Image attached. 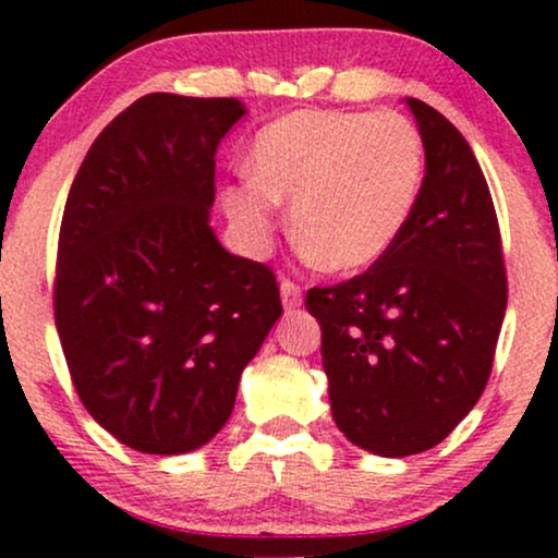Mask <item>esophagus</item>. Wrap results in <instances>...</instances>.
Segmentation results:
<instances>
[{"instance_id": "esophagus-1", "label": "esophagus", "mask_w": 558, "mask_h": 558, "mask_svg": "<svg viewBox=\"0 0 558 558\" xmlns=\"http://www.w3.org/2000/svg\"><path fill=\"white\" fill-rule=\"evenodd\" d=\"M280 299H283L286 310H296V306H301V288L293 280L283 278L280 280Z\"/></svg>"}]
</instances>
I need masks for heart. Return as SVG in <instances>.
Instances as JSON below:
<instances>
[{
	"label": "heart",
	"instance_id": "1",
	"mask_svg": "<svg viewBox=\"0 0 558 558\" xmlns=\"http://www.w3.org/2000/svg\"><path fill=\"white\" fill-rule=\"evenodd\" d=\"M254 172L222 191L252 246H265L291 202L293 235L323 270L354 272L386 257L414 213L425 149L396 112L301 110L257 136Z\"/></svg>",
	"mask_w": 558,
	"mask_h": 558
}]
</instances>
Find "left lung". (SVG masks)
<instances>
[{
    "label": "left lung",
    "mask_w": 558,
    "mask_h": 558,
    "mask_svg": "<svg viewBox=\"0 0 558 558\" xmlns=\"http://www.w3.org/2000/svg\"><path fill=\"white\" fill-rule=\"evenodd\" d=\"M425 178L399 241L367 272L312 288L332 420L354 446L401 459L438 446L483 396L506 312L496 209L470 144L403 99Z\"/></svg>",
    "instance_id": "left-lung-1"
}]
</instances>
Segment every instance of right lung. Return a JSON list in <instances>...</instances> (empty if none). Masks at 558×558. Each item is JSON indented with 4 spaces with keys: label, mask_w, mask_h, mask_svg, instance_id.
Wrapping results in <instances>:
<instances>
[{
    "label": "right lung",
    "mask_w": 558,
    "mask_h": 558,
    "mask_svg": "<svg viewBox=\"0 0 558 558\" xmlns=\"http://www.w3.org/2000/svg\"><path fill=\"white\" fill-rule=\"evenodd\" d=\"M239 99L149 94L83 159L62 215L54 323L88 414L157 457L222 430L283 315L272 270L222 248L215 155Z\"/></svg>",
    "instance_id": "1"
}]
</instances>
